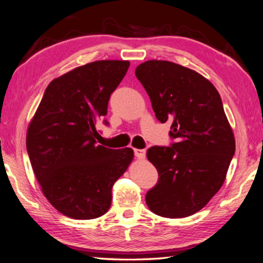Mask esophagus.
<instances>
[{"label":"esophagus","instance_id":"1","mask_svg":"<svg viewBox=\"0 0 263 263\" xmlns=\"http://www.w3.org/2000/svg\"><path fill=\"white\" fill-rule=\"evenodd\" d=\"M135 156L138 159L145 158V150H140V148H135Z\"/></svg>","mask_w":263,"mask_h":263}]
</instances>
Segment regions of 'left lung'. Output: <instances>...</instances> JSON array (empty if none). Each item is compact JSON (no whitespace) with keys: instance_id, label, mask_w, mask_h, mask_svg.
Instances as JSON below:
<instances>
[{"instance_id":"left-lung-1","label":"left lung","mask_w":263,"mask_h":263,"mask_svg":"<svg viewBox=\"0 0 263 263\" xmlns=\"http://www.w3.org/2000/svg\"><path fill=\"white\" fill-rule=\"evenodd\" d=\"M156 118L170 120V146H152L147 159L158 182L146 204L163 217L190 216L221 189L235 154V138L215 86L195 70L170 61L150 60L136 68Z\"/></svg>"}]
</instances>
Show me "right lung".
Masks as SVG:
<instances>
[{
  "label": "right lung",
  "instance_id": "right-lung-1",
  "mask_svg": "<svg viewBox=\"0 0 263 263\" xmlns=\"http://www.w3.org/2000/svg\"><path fill=\"white\" fill-rule=\"evenodd\" d=\"M130 62L101 60L74 68L47 86L27 131V151L45 197L74 219L107 213L112 186L133 159L130 147L98 145L96 124ZM108 125L107 120H104Z\"/></svg>",
  "mask_w": 263,
  "mask_h": 263
}]
</instances>
